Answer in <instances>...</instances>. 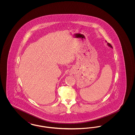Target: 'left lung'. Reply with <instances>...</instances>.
Here are the masks:
<instances>
[{
    "instance_id": "8db88e82",
    "label": "left lung",
    "mask_w": 135,
    "mask_h": 135,
    "mask_svg": "<svg viewBox=\"0 0 135 135\" xmlns=\"http://www.w3.org/2000/svg\"><path fill=\"white\" fill-rule=\"evenodd\" d=\"M105 41H106V42H107V41H106V40H105ZM107 45H108V46H109V47H111V48H113V47H112V45H110V44H109V43H108V42H107Z\"/></svg>"
}]
</instances>
